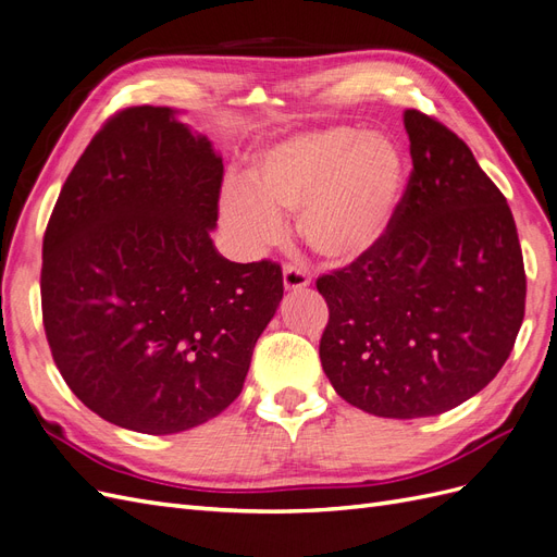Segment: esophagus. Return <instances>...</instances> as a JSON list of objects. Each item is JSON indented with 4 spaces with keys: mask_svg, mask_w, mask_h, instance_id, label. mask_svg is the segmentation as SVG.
<instances>
[{
    "mask_svg": "<svg viewBox=\"0 0 557 557\" xmlns=\"http://www.w3.org/2000/svg\"><path fill=\"white\" fill-rule=\"evenodd\" d=\"M309 283H311V278L305 272H301V269H297L293 264L283 267V285H285V290H288V293L305 290V288H309Z\"/></svg>",
    "mask_w": 557,
    "mask_h": 557,
    "instance_id": "34e87169",
    "label": "esophagus"
}]
</instances>
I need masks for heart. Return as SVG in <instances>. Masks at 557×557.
<instances>
[{"label":"heart","instance_id":"heart-1","mask_svg":"<svg viewBox=\"0 0 557 557\" xmlns=\"http://www.w3.org/2000/svg\"><path fill=\"white\" fill-rule=\"evenodd\" d=\"M407 188V162L385 134L320 127L258 150L246 183H227L218 215L244 256L281 239L297 215L301 239L332 267L364 260L387 239Z\"/></svg>","mask_w":557,"mask_h":557}]
</instances>
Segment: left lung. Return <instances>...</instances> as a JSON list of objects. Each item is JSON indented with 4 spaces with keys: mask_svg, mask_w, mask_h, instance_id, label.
<instances>
[{
    "mask_svg": "<svg viewBox=\"0 0 557 557\" xmlns=\"http://www.w3.org/2000/svg\"><path fill=\"white\" fill-rule=\"evenodd\" d=\"M404 129L413 172L391 234L315 288L336 395L407 420L455 409L497 376L525 315V269L507 199L469 146L416 109Z\"/></svg>",
    "mask_w": 557,
    "mask_h": 557,
    "instance_id": "8db88e82",
    "label": "left lung"
}]
</instances>
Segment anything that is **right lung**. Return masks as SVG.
<instances>
[{
  "label": "right lung",
  "mask_w": 557,
  "mask_h": 557,
  "mask_svg": "<svg viewBox=\"0 0 557 557\" xmlns=\"http://www.w3.org/2000/svg\"><path fill=\"white\" fill-rule=\"evenodd\" d=\"M178 113L111 117L44 237V327L60 374L99 418L141 434L225 411L283 297L278 264L230 262L213 246L223 158Z\"/></svg>",
  "instance_id": "right-lung-1"
}]
</instances>
